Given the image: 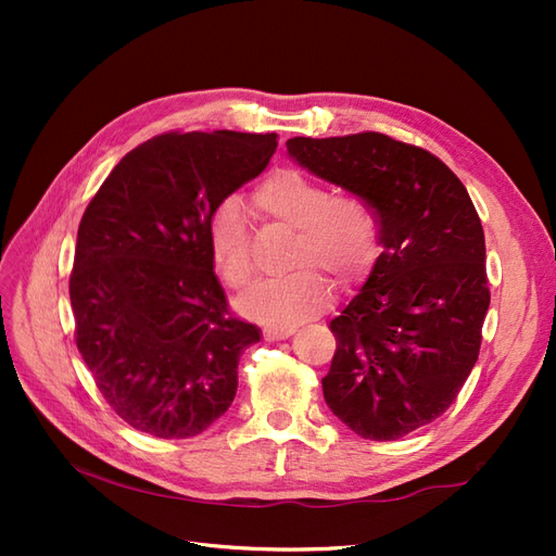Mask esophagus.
<instances>
[{
	"label": "esophagus",
	"instance_id": "esophagus-1",
	"mask_svg": "<svg viewBox=\"0 0 556 556\" xmlns=\"http://www.w3.org/2000/svg\"><path fill=\"white\" fill-rule=\"evenodd\" d=\"M294 331H296L294 327H266L264 339L266 341H282V339H290Z\"/></svg>",
	"mask_w": 556,
	"mask_h": 556
}]
</instances>
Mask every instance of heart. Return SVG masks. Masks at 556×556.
Masks as SVG:
<instances>
[{"instance_id": "b5f03b06", "label": "heart", "mask_w": 556, "mask_h": 556, "mask_svg": "<svg viewBox=\"0 0 556 556\" xmlns=\"http://www.w3.org/2000/svg\"><path fill=\"white\" fill-rule=\"evenodd\" d=\"M252 201L268 220L296 229L288 260L296 271L262 280L239 299V308L252 319L274 327L304 323L331 304L333 288L323 274L357 282L380 257L378 220L359 197H331L319 180L278 169L257 185ZM211 257L231 290H243L255 276L250 229L237 199L223 201L213 213Z\"/></svg>"}]
</instances>
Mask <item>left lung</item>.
Returning <instances> with one entry per match:
<instances>
[{"instance_id":"8db88e82","label":"left lung","mask_w":556,"mask_h":556,"mask_svg":"<svg viewBox=\"0 0 556 556\" xmlns=\"http://www.w3.org/2000/svg\"><path fill=\"white\" fill-rule=\"evenodd\" d=\"M288 153L378 220L380 257L329 325L323 392L362 439L396 441L441 417L478 362L490 308L478 211L439 157L380 131L294 137Z\"/></svg>"}]
</instances>
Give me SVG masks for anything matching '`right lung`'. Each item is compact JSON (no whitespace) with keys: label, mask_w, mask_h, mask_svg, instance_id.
Returning a JSON list of instances; mask_svg holds the SVG:
<instances>
[{"label":"right lung","mask_w":556,"mask_h":556,"mask_svg":"<svg viewBox=\"0 0 556 556\" xmlns=\"http://www.w3.org/2000/svg\"><path fill=\"white\" fill-rule=\"evenodd\" d=\"M276 146V134H160L115 164L83 213L70 278L76 345L129 427L190 439L237 396L239 359L260 329L229 313L211 220Z\"/></svg>","instance_id":"add662e5"}]
</instances>
